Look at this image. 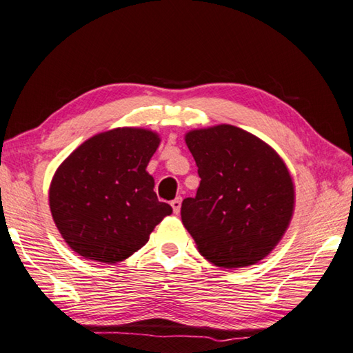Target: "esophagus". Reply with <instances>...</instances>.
I'll list each match as a JSON object with an SVG mask.
<instances>
[{
    "mask_svg": "<svg viewBox=\"0 0 353 353\" xmlns=\"http://www.w3.org/2000/svg\"><path fill=\"white\" fill-rule=\"evenodd\" d=\"M181 201H183V199L181 196H176L175 200H172V203H170V206H172V209H173V212L175 214H180V209H181Z\"/></svg>",
    "mask_w": 353,
    "mask_h": 353,
    "instance_id": "1",
    "label": "esophagus"
}]
</instances>
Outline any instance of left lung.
<instances>
[{
  "instance_id": "obj_1",
  "label": "left lung",
  "mask_w": 353,
  "mask_h": 353,
  "mask_svg": "<svg viewBox=\"0 0 353 353\" xmlns=\"http://www.w3.org/2000/svg\"><path fill=\"white\" fill-rule=\"evenodd\" d=\"M186 144L201 178L181 205L183 225L200 254L220 268H243L279 243L294 211V184L283 159L245 130H192Z\"/></svg>"
}]
</instances>
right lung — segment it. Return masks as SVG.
Returning a JSON list of instances; mask_svg holds the SVG:
<instances>
[{"mask_svg":"<svg viewBox=\"0 0 353 353\" xmlns=\"http://www.w3.org/2000/svg\"><path fill=\"white\" fill-rule=\"evenodd\" d=\"M159 142L152 130L113 128L86 139L55 170L49 208L79 256L102 263L125 261L172 214L145 170Z\"/></svg>","mask_w":353,"mask_h":353,"instance_id":"obj_1","label":"right lung"}]
</instances>
